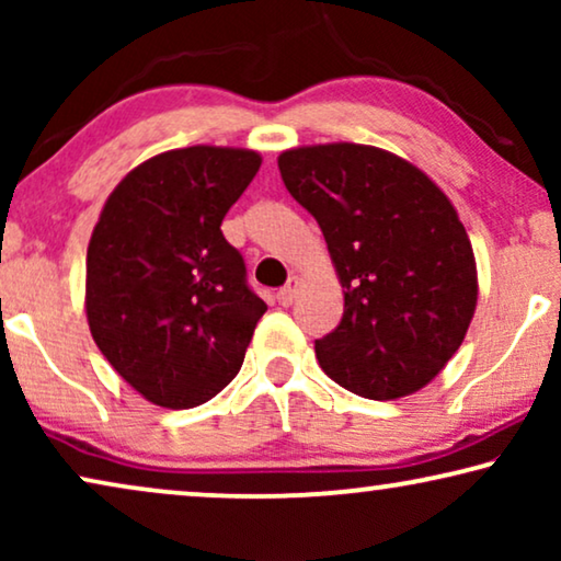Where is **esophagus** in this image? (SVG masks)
Returning a JSON list of instances; mask_svg holds the SVG:
<instances>
[{"label":"esophagus","instance_id":"obj_1","mask_svg":"<svg viewBox=\"0 0 561 561\" xmlns=\"http://www.w3.org/2000/svg\"><path fill=\"white\" fill-rule=\"evenodd\" d=\"M296 290H298V278H296V275H290L288 283L278 290V294H275V298H278L280 306H290V304H294V298H296Z\"/></svg>","mask_w":561,"mask_h":561}]
</instances>
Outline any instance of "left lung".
Listing matches in <instances>:
<instances>
[{
	"label": "left lung",
	"instance_id": "1",
	"mask_svg": "<svg viewBox=\"0 0 561 561\" xmlns=\"http://www.w3.org/2000/svg\"><path fill=\"white\" fill-rule=\"evenodd\" d=\"M278 168L321 227L344 288L340 327L317 340L321 370L370 401L424 388L459 350L478 304L455 206L416 165L370 145L286 150Z\"/></svg>",
	"mask_w": 561,
	"mask_h": 561
}]
</instances>
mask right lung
<instances>
[{
	"instance_id": "obj_1",
	"label": "right lung",
	"mask_w": 561,
	"mask_h": 561,
	"mask_svg": "<svg viewBox=\"0 0 561 561\" xmlns=\"http://www.w3.org/2000/svg\"><path fill=\"white\" fill-rule=\"evenodd\" d=\"M260 168L234 148L171 150L106 198L87 252V317L110 365L165 409L211 401L267 311L221 219Z\"/></svg>"
}]
</instances>
